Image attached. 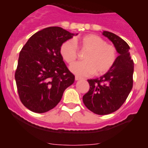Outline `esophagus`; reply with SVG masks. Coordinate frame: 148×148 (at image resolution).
Masks as SVG:
<instances>
[{
	"label": "esophagus",
	"mask_w": 148,
	"mask_h": 148,
	"mask_svg": "<svg viewBox=\"0 0 148 148\" xmlns=\"http://www.w3.org/2000/svg\"><path fill=\"white\" fill-rule=\"evenodd\" d=\"M81 79V77H78V76H75V80L76 81H77V80H79Z\"/></svg>",
	"instance_id": "1"
}]
</instances>
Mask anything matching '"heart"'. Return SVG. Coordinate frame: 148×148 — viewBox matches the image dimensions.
I'll return each instance as SVG.
<instances>
[{
    "mask_svg": "<svg viewBox=\"0 0 148 148\" xmlns=\"http://www.w3.org/2000/svg\"><path fill=\"white\" fill-rule=\"evenodd\" d=\"M79 48L86 51L84 55V61L71 66L72 73L86 77L95 73L97 76L103 75L110 71L117 58V50L112 44H107L102 37L96 34H86L79 37L75 41L69 39L64 41L59 48L62 59L71 65L78 58Z\"/></svg>",
    "mask_w": 148,
    "mask_h": 148,
    "instance_id": "1",
    "label": "heart"
}]
</instances>
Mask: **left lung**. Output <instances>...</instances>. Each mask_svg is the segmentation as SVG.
<instances>
[{
    "instance_id": "obj_1",
    "label": "left lung",
    "mask_w": 148,
    "mask_h": 148,
    "mask_svg": "<svg viewBox=\"0 0 148 148\" xmlns=\"http://www.w3.org/2000/svg\"><path fill=\"white\" fill-rule=\"evenodd\" d=\"M102 34L114 44L119 56L105 74L87 80L89 89L83 96V102L90 111L99 115L114 112L124 104L132 89L134 71L129 45L113 33L104 31Z\"/></svg>"
}]
</instances>
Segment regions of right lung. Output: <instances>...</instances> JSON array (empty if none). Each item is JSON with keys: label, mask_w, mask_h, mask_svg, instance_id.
<instances>
[{"label": "right lung", "mask_w": 148, "mask_h": 148, "mask_svg": "<svg viewBox=\"0 0 148 148\" xmlns=\"http://www.w3.org/2000/svg\"><path fill=\"white\" fill-rule=\"evenodd\" d=\"M74 35L61 27H48L22 48L15 79L21 102L31 111L44 113L54 108L74 83V75L59 53L61 44Z\"/></svg>", "instance_id": "right-lung-1"}]
</instances>
